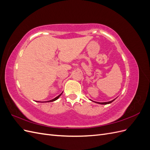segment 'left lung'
I'll return each instance as SVG.
<instances>
[{"instance_id":"obj_1","label":"left lung","mask_w":150,"mask_h":150,"mask_svg":"<svg viewBox=\"0 0 150 150\" xmlns=\"http://www.w3.org/2000/svg\"><path fill=\"white\" fill-rule=\"evenodd\" d=\"M116 98H115V99H113V100H112V101H108V102H104V103H99V102H96V101H92V100H91V101H93V102H94V103H98V104H110V103H111L112 101H114L115 99H116Z\"/></svg>"}]
</instances>
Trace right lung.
Returning a JSON list of instances; mask_svg holds the SVG:
<instances>
[{
  "label": "right lung",
  "instance_id": "obj_1",
  "mask_svg": "<svg viewBox=\"0 0 150 150\" xmlns=\"http://www.w3.org/2000/svg\"><path fill=\"white\" fill-rule=\"evenodd\" d=\"M62 94V93H61V94H60L59 95V96H57V97H56L55 98H54V99H51V100H49V101H36V102H38V103H49V102H52V101H56V100H57V99L59 98L61 96V94Z\"/></svg>",
  "mask_w": 150,
  "mask_h": 150
}]
</instances>
